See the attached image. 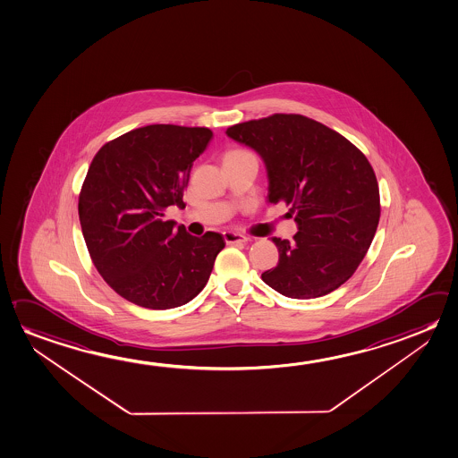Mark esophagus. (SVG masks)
Segmentation results:
<instances>
[{"mask_svg":"<svg viewBox=\"0 0 458 458\" xmlns=\"http://www.w3.org/2000/svg\"><path fill=\"white\" fill-rule=\"evenodd\" d=\"M247 237L237 233H225V242L227 245H233V243H245Z\"/></svg>","mask_w":458,"mask_h":458,"instance_id":"1","label":"esophagus"}]
</instances>
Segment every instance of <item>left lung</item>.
I'll use <instances>...</instances> for the list:
<instances>
[{"mask_svg": "<svg viewBox=\"0 0 458 458\" xmlns=\"http://www.w3.org/2000/svg\"><path fill=\"white\" fill-rule=\"evenodd\" d=\"M225 133L261 156L270 204L290 205L298 225L291 242L272 239L280 258L262 280L293 299L337 290L377 231L380 197L369 160L341 133L301 114L235 123Z\"/></svg>", "mask_w": 458, "mask_h": 458, "instance_id": "obj_1", "label": "left lung"}]
</instances>
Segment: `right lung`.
<instances>
[{"label": "right lung", "instance_id": "right-lung-1", "mask_svg": "<svg viewBox=\"0 0 458 458\" xmlns=\"http://www.w3.org/2000/svg\"><path fill=\"white\" fill-rule=\"evenodd\" d=\"M213 131L153 123L127 131L95 154L80 194L81 229L98 274L119 296L153 310L196 298L225 242L194 237L165 219L184 208L194 160Z\"/></svg>", "mask_w": 458, "mask_h": 458}]
</instances>
